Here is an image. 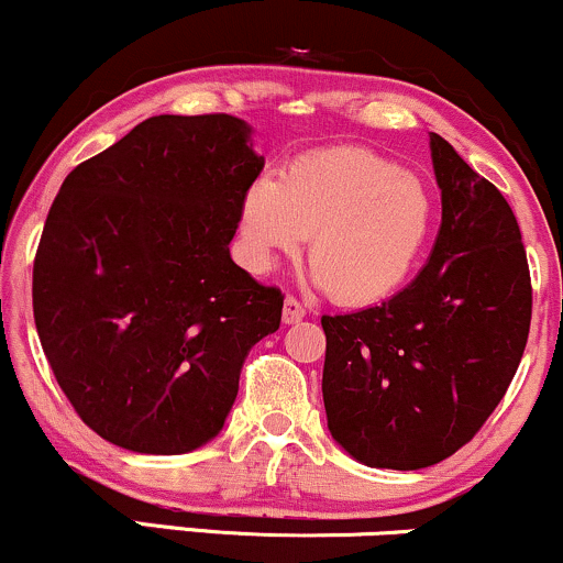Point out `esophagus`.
<instances>
[{
	"label": "esophagus",
	"mask_w": 563,
	"mask_h": 563,
	"mask_svg": "<svg viewBox=\"0 0 563 563\" xmlns=\"http://www.w3.org/2000/svg\"><path fill=\"white\" fill-rule=\"evenodd\" d=\"M303 314H307L303 303L299 299H294V296H286V301H283V322H286V325H294V322L303 320Z\"/></svg>",
	"instance_id": "esophagus-1"
}]
</instances>
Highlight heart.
<instances>
[{
    "label": "heart",
    "mask_w": 563,
    "mask_h": 563,
    "mask_svg": "<svg viewBox=\"0 0 563 563\" xmlns=\"http://www.w3.org/2000/svg\"><path fill=\"white\" fill-rule=\"evenodd\" d=\"M434 196L418 174L363 147L290 164L245 190L238 214L243 262L267 275L309 235L314 283L344 303H376L416 273L434 232Z\"/></svg>",
    "instance_id": "1"
}]
</instances>
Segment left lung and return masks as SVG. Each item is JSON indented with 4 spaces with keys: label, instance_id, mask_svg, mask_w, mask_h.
I'll return each instance as SVG.
<instances>
[{
    "label": "left lung",
    "instance_id": "left-lung-1",
    "mask_svg": "<svg viewBox=\"0 0 563 563\" xmlns=\"http://www.w3.org/2000/svg\"><path fill=\"white\" fill-rule=\"evenodd\" d=\"M439 224L429 262L380 307L325 314L328 429L371 468L434 466L474 439L525 354L532 283L508 200L429 134Z\"/></svg>",
    "mask_w": 563,
    "mask_h": 563
}]
</instances>
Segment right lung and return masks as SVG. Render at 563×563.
I'll list each match as a JSON object with an SVG mask.
<instances>
[{"label":"right lung","instance_id":"obj_1","mask_svg":"<svg viewBox=\"0 0 563 563\" xmlns=\"http://www.w3.org/2000/svg\"><path fill=\"white\" fill-rule=\"evenodd\" d=\"M264 169L228 113L153 115L68 174L34 260V320L89 429L145 455L222 431L251 346L283 296L230 256Z\"/></svg>","mask_w":563,"mask_h":563}]
</instances>
